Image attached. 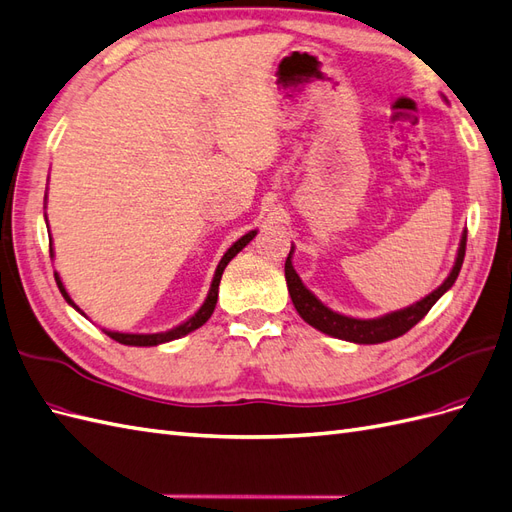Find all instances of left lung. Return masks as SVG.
Returning <instances> with one entry per match:
<instances>
[{"label":"left lung","instance_id":"left-lung-1","mask_svg":"<svg viewBox=\"0 0 512 512\" xmlns=\"http://www.w3.org/2000/svg\"><path fill=\"white\" fill-rule=\"evenodd\" d=\"M465 245H467V232L463 234L461 239V247H459V256L454 267L450 271V275L446 278V282L441 284L437 290H433L431 295L424 297L422 301L413 303V306L392 312L388 316H381V319H370V321H362V319H351V316H342L334 310H329L327 306L316 299L310 290L301 284L299 275L293 269V262H290V254L286 258L284 265V273H286V284H288V293L290 299H293L295 308L299 312V316L308 325L316 327L323 334H329L340 340H349V342H357V344H379L385 340H394L398 336L407 334V331L418 325L424 316L428 314L435 306V301L446 293V290L454 284V280L459 278V271L463 265L465 258ZM293 252V250H290Z\"/></svg>","mask_w":512,"mask_h":512}]
</instances>
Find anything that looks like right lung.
<instances>
[{
    "instance_id": "right-lung-1",
    "label": "right lung",
    "mask_w": 512,
    "mask_h": 512,
    "mask_svg": "<svg viewBox=\"0 0 512 512\" xmlns=\"http://www.w3.org/2000/svg\"><path fill=\"white\" fill-rule=\"evenodd\" d=\"M254 237H256V230L247 232L245 237H241L237 243H234V245L230 247V250L224 254V258L219 260L217 271H215V278H213V284H211V290H209V297H206L204 306H202L196 314H193L189 321H185L183 325H178V327H174V329H170V331H161V334H120V331H105V334H107L109 338H114V340L120 342V344H131V347H157V344H163V342H170V340H176V338H181V336H187L189 331L202 327L206 321L211 319V314H213V310H215L217 293H219V280H222V273H224L226 265H228V262H230L234 256H237V254L243 250V247H245L247 243H250ZM49 254L53 256L51 250H49ZM55 282H58V288H60L62 297H64L68 303H71L73 308H77L75 303H73V299L68 297L62 280L58 278V273H55ZM77 310H79V308H77Z\"/></svg>"
}]
</instances>
